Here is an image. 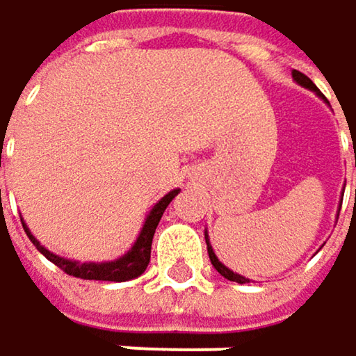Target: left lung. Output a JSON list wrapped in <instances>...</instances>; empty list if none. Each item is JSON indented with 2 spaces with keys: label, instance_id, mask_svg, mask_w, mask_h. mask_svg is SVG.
Masks as SVG:
<instances>
[{
  "label": "left lung",
  "instance_id": "obj_1",
  "mask_svg": "<svg viewBox=\"0 0 356 356\" xmlns=\"http://www.w3.org/2000/svg\"><path fill=\"white\" fill-rule=\"evenodd\" d=\"M292 79L300 85V87H305V89H309V90H313L317 97H321V99H325L321 92H319V89L313 85V81L309 79V76H305L302 72H298V70H292ZM356 153V151H355ZM355 165H356V159H355ZM355 197H356V191H355ZM205 243H207V253H209V259H211V266L216 267L226 280H230V282H238V284H247V282H251L249 277H245V275H241V273H234L232 269H228V267L224 266L218 257H216V253H213V249H211V245H209V238H207V234H205Z\"/></svg>",
  "mask_w": 356,
  "mask_h": 356
}]
</instances>
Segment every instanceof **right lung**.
Wrapping results in <instances>:
<instances>
[{"label":"right lung","mask_w":356,"mask_h":356,"mask_svg":"<svg viewBox=\"0 0 356 356\" xmlns=\"http://www.w3.org/2000/svg\"><path fill=\"white\" fill-rule=\"evenodd\" d=\"M180 193V188H174L170 191L161 201H157L153 205V209L149 211L143 228H140V234L138 238L134 241L132 249L122 255L120 259L115 261H105V264H79V261H70V259H64L60 255H54L51 251H47L33 234L31 230L26 228V224L22 222L24 226V232L26 236L31 238V243L37 247L39 253H43L51 264L60 267L62 271H66L68 275H74V277H83V280H105V282H126V280H132V277H138L147 266H149V259H151V243H153V234H155V228L165 211V207L172 203V199Z\"/></svg>","instance_id":"1"}]
</instances>
